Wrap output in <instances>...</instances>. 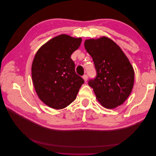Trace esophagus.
I'll return each instance as SVG.
<instances>
[{"label": "esophagus", "mask_w": 156, "mask_h": 156, "mask_svg": "<svg viewBox=\"0 0 156 156\" xmlns=\"http://www.w3.org/2000/svg\"><path fill=\"white\" fill-rule=\"evenodd\" d=\"M83 78L84 81H85V82L87 81V80H88V76H87V75H84L83 76Z\"/></svg>", "instance_id": "34e87169"}]
</instances>
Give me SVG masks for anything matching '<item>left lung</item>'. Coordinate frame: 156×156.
<instances>
[{"instance_id": "left-lung-1", "label": "left lung", "mask_w": 156, "mask_h": 156, "mask_svg": "<svg viewBox=\"0 0 156 156\" xmlns=\"http://www.w3.org/2000/svg\"><path fill=\"white\" fill-rule=\"evenodd\" d=\"M84 48L92 56L97 76L90 80L96 98L105 108L123 104L134 84V69L125 53L114 41L105 36L84 41Z\"/></svg>"}]
</instances>
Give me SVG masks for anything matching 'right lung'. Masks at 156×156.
Instances as JSON below:
<instances>
[{"mask_svg": "<svg viewBox=\"0 0 156 156\" xmlns=\"http://www.w3.org/2000/svg\"><path fill=\"white\" fill-rule=\"evenodd\" d=\"M81 41V37L60 34L46 42L34 56L31 69L34 89L40 100L54 109L72 103L84 83L71 58Z\"/></svg>", "mask_w": 156, "mask_h": 156, "instance_id": "obj_1", "label": "right lung"}]
</instances>
